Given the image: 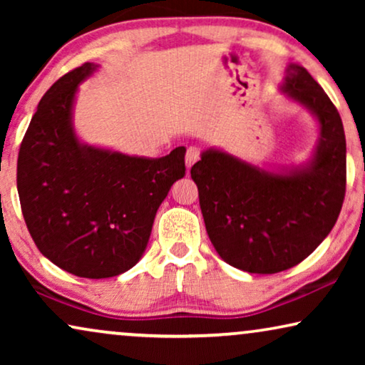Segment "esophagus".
Instances as JSON below:
<instances>
[{
  "label": "esophagus",
  "instance_id": "1",
  "mask_svg": "<svg viewBox=\"0 0 365 365\" xmlns=\"http://www.w3.org/2000/svg\"><path fill=\"white\" fill-rule=\"evenodd\" d=\"M199 158H201V151H199V148H194L191 146L186 151V168L191 169L192 164L199 161Z\"/></svg>",
  "mask_w": 365,
  "mask_h": 365
}]
</instances>
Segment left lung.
<instances>
[{"label":"left lung","mask_w":365,"mask_h":365,"mask_svg":"<svg viewBox=\"0 0 365 365\" xmlns=\"http://www.w3.org/2000/svg\"><path fill=\"white\" fill-rule=\"evenodd\" d=\"M321 124L312 161L267 173L216 149L191 168L207 236L219 256L251 274L291 269L316 251L346 196V134L337 108L306 68L291 64L282 86Z\"/></svg>","instance_id":"obj_1"}]
</instances>
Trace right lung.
<instances>
[{"label": "right lung", "mask_w": 365, "mask_h": 365, "mask_svg": "<svg viewBox=\"0 0 365 365\" xmlns=\"http://www.w3.org/2000/svg\"><path fill=\"white\" fill-rule=\"evenodd\" d=\"M96 68L84 63L48 89L21 141L16 171L23 217L39 252L86 279L119 276L141 259L158 207L186 174L184 146L148 159L78 141L74 94Z\"/></svg>", "instance_id": "right-lung-1"}]
</instances>
